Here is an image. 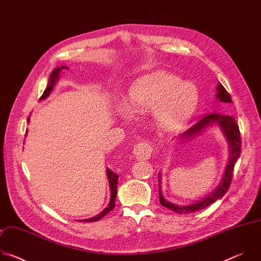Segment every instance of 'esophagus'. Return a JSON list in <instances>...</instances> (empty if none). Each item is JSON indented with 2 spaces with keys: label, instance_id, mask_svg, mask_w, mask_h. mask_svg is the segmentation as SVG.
<instances>
[{
  "label": "esophagus",
  "instance_id": "1",
  "mask_svg": "<svg viewBox=\"0 0 261 261\" xmlns=\"http://www.w3.org/2000/svg\"><path fill=\"white\" fill-rule=\"evenodd\" d=\"M153 148L148 142L142 141L137 143L133 148V155L138 160H146L151 157Z\"/></svg>",
  "mask_w": 261,
  "mask_h": 261
}]
</instances>
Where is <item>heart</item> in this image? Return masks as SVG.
Here are the masks:
<instances>
[{
	"mask_svg": "<svg viewBox=\"0 0 261 261\" xmlns=\"http://www.w3.org/2000/svg\"><path fill=\"white\" fill-rule=\"evenodd\" d=\"M197 102V92L189 84L182 85L171 73L157 71L139 79L130 91L129 108L141 114L155 109V119L165 130L176 129L192 115ZM129 115L127 109L124 110Z\"/></svg>",
	"mask_w": 261,
	"mask_h": 261,
	"instance_id": "1",
	"label": "heart"
}]
</instances>
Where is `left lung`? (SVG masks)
Segmentation results:
<instances>
[{
  "label": "left lung",
  "instance_id": "8db88e82",
  "mask_svg": "<svg viewBox=\"0 0 261 261\" xmlns=\"http://www.w3.org/2000/svg\"><path fill=\"white\" fill-rule=\"evenodd\" d=\"M218 93H217V99H219L221 102L224 103H231V96L228 94V92L225 90V88L223 87L221 84L218 85L217 87ZM212 124H217L218 126H220V128L224 132V135L226 137V139L228 140L229 143V148H230V157L228 160V164L226 166V169L224 171V174H223L222 180L220 182V185L217 187V189L215 191H213L208 196L204 197L202 200L193 203V204H189V205H176L173 204L169 201H167L163 195H162V191H161V174L159 173V198H160V203L177 213V214H191V213H195L197 211H200L206 206H208L210 204L214 203L216 200H218L219 198L223 197L225 195V193L227 192V190L229 189V186L231 184V179H232V173H233V168L234 165L238 161V159L240 158L241 155V148H242V140H241V133H240V128L239 125L237 124L236 120L233 119V117L231 116H223V115H219V114H211L207 115L205 117H203L198 123H196L193 127H191L189 130L186 131V133H184L181 135V138H188V137H192L194 135H196L197 133H199L200 131H202L204 128H206L207 126H211Z\"/></svg>",
  "mask_w": 261,
  "mask_h": 261
}]
</instances>
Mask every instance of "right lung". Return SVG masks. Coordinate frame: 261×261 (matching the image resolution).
<instances>
[{"label": "right lung", "mask_w": 261, "mask_h": 261, "mask_svg": "<svg viewBox=\"0 0 261 261\" xmlns=\"http://www.w3.org/2000/svg\"><path fill=\"white\" fill-rule=\"evenodd\" d=\"M63 69H67L66 66H61V67H57L50 74L49 76V82H48V86L47 88L45 89V91L43 92L42 96L40 97V100H43L45 99L51 92L56 82L58 81L59 79V74L61 72V70ZM30 121V119L28 118V122ZM106 173H107V177H108V180H109V186H110V201L108 203V205L97 216L93 217V218H90V219H85V220H81V222H96L98 220H100L101 218H103L106 214H108L110 211H113L115 208V204H116V197H117V188H118V178H119V175L117 173H115L114 171H111L109 168L106 169ZM80 221V220H79Z\"/></svg>", "instance_id": "1"}]
</instances>
